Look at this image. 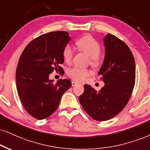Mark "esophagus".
Returning <instances> with one entry per match:
<instances>
[{
  "mask_svg": "<svg viewBox=\"0 0 150 150\" xmlns=\"http://www.w3.org/2000/svg\"><path fill=\"white\" fill-rule=\"evenodd\" d=\"M78 84H79V83L76 82V81H71V86H72V87L76 86V85H78Z\"/></svg>",
  "mask_w": 150,
  "mask_h": 150,
  "instance_id": "34e87169",
  "label": "esophagus"
}]
</instances>
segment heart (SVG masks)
Here are the masks:
<instances>
[{"label":"heart","mask_w":150,"mask_h":150,"mask_svg":"<svg viewBox=\"0 0 150 150\" xmlns=\"http://www.w3.org/2000/svg\"><path fill=\"white\" fill-rule=\"evenodd\" d=\"M77 47L81 52L89 56L90 64L93 67H97L99 64L98 57L101 53V46L95 38L89 35H86L79 38L76 42ZM62 58L66 63H70L73 58V50L71 46L67 44L62 49ZM90 74V71L88 69L74 67L67 71V75L69 78L76 81H83Z\"/></svg>","instance_id":"b5f03b06"}]
</instances>
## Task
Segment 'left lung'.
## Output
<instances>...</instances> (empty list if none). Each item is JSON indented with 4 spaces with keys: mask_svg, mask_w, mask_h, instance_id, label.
<instances>
[{
    "mask_svg": "<svg viewBox=\"0 0 150 150\" xmlns=\"http://www.w3.org/2000/svg\"><path fill=\"white\" fill-rule=\"evenodd\" d=\"M105 58L98 72L105 85L99 92L85 85L79 101L92 119L106 121L117 115L126 106L136 81V64L132 51L113 35L103 38Z\"/></svg>",
    "mask_w": 150,
    "mask_h": 150,
    "instance_id": "left-lung-1",
    "label": "left lung"
}]
</instances>
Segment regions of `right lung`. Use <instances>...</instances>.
I'll return each instance as SVG.
<instances>
[{"instance_id":"1","label":"right lung","mask_w":150,"mask_h":150,"mask_svg":"<svg viewBox=\"0 0 150 150\" xmlns=\"http://www.w3.org/2000/svg\"><path fill=\"white\" fill-rule=\"evenodd\" d=\"M71 38L67 32L55 31L42 35L23 50L16 71L18 95L26 111L33 117H49L58 108L61 97L71 87L68 79L56 83L49 75L55 70L62 72V49Z\"/></svg>"}]
</instances>
